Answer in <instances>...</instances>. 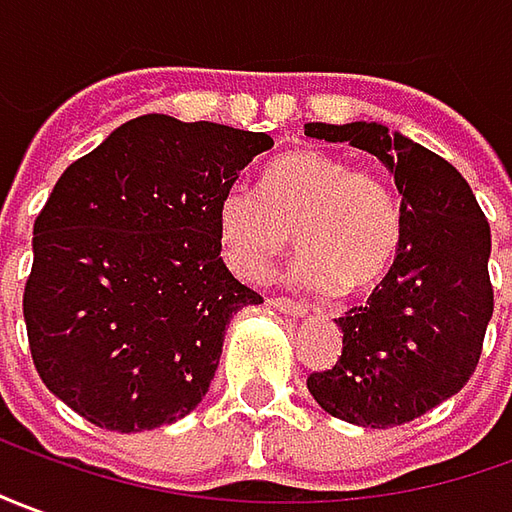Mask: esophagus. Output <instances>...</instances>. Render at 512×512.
I'll return each mask as SVG.
<instances>
[{
    "label": "esophagus",
    "mask_w": 512,
    "mask_h": 512,
    "mask_svg": "<svg viewBox=\"0 0 512 512\" xmlns=\"http://www.w3.org/2000/svg\"><path fill=\"white\" fill-rule=\"evenodd\" d=\"M270 306H273V309H278V312H284V315H292V317L309 315V306H306V303L290 301V298H270Z\"/></svg>",
    "instance_id": "esophagus-1"
}]
</instances>
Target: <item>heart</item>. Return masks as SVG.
<instances>
[{
	"instance_id": "heart-1",
	"label": "heart",
	"mask_w": 512,
	"mask_h": 512,
	"mask_svg": "<svg viewBox=\"0 0 512 512\" xmlns=\"http://www.w3.org/2000/svg\"><path fill=\"white\" fill-rule=\"evenodd\" d=\"M214 217L225 262L250 284L290 248L292 230L303 250L290 281L315 292L376 284L404 239V211L390 183L317 150L273 158L259 175V192L228 186Z\"/></svg>"
}]
</instances>
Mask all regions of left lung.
<instances>
[{
	"mask_svg": "<svg viewBox=\"0 0 512 512\" xmlns=\"http://www.w3.org/2000/svg\"><path fill=\"white\" fill-rule=\"evenodd\" d=\"M303 133L376 155L404 211L390 273L362 306L337 317L343 357L309 373L306 387L348 424H407L460 393L477 370L493 315L491 225L446 158L379 122H309Z\"/></svg>",
	"mask_w": 512,
	"mask_h": 512,
	"instance_id": "obj_1",
	"label": "left lung"
}]
</instances>
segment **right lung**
<instances>
[{
	"label": "right lung",
	"mask_w": 512,
	"mask_h": 512,
	"mask_svg": "<svg viewBox=\"0 0 512 512\" xmlns=\"http://www.w3.org/2000/svg\"><path fill=\"white\" fill-rule=\"evenodd\" d=\"M267 133L136 116L66 167L33 225L24 323L49 390L100 429L175 424L231 317L262 303L220 256L217 203Z\"/></svg>",
	"instance_id": "obj_1"
}]
</instances>
